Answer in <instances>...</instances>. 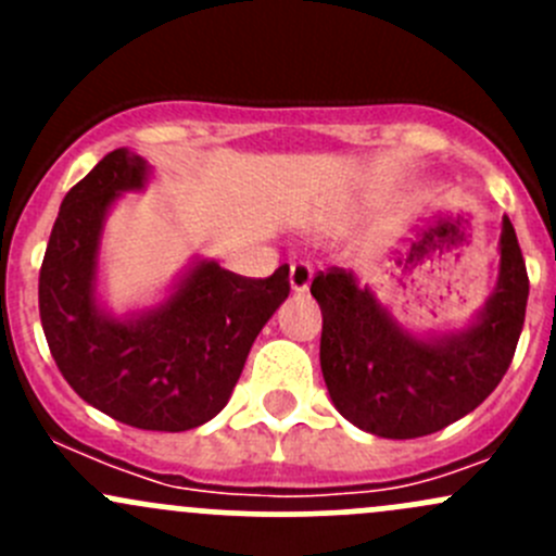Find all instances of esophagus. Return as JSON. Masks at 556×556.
<instances>
[{
	"mask_svg": "<svg viewBox=\"0 0 556 556\" xmlns=\"http://www.w3.org/2000/svg\"><path fill=\"white\" fill-rule=\"evenodd\" d=\"M312 277L314 271L309 263H293V266H290V290H293V293H306L312 285Z\"/></svg>",
	"mask_w": 556,
	"mask_h": 556,
	"instance_id": "1",
	"label": "esophagus"
}]
</instances>
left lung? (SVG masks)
<instances>
[{
  "instance_id": "obj_1",
  "label": "left lung",
  "mask_w": 556,
  "mask_h": 556,
  "mask_svg": "<svg viewBox=\"0 0 556 556\" xmlns=\"http://www.w3.org/2000/svg\"><path fill=\"white\" fill-rule=\"evenodd\" d=\"M501 271L465 328L412 333L344 268L319 271V366L330 401L355 428L382 439H419L473 412L511 366L525 325L527 282L517 231L503 217Z\"/></svg>"
}]
</instances>
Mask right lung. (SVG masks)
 I'll return each instance as SVG.
<instances>
[{"instance_id": "add662e5", "label": "right lung", "mask_w": 556, "mask_h": 556, "mask_svg": "<svg viewBox=\"0 0 556 556\" xmlns=\"http://www.w3.org/2000/svg\"><path fill=\"white\" fill-rule=\"evenodd\" d=\"M150 174L142 155L112 150L64 195L39 268V317L55 366L83 401L131 428L179 433L223 412L252 341L288 299L290 268L247 279L193 257L161 304L112 314L99 299L104 223L123 193L148 188Z\"/></svg>"}]
</instances>
